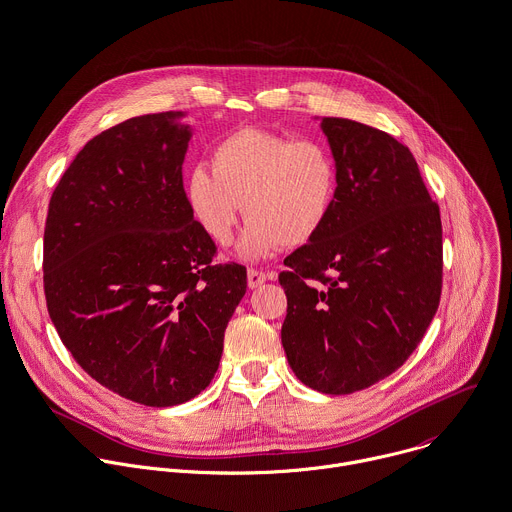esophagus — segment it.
Listing matches in <instances>:
<instances>
[{
	"label": "esophagus",
	"mask_w": 512,
	"mask_h": 512,
	"mask_svg": "<svg viewBox=\"0 0 512 512\" xmlns=\"http://www.w3.org/2000/svg\"><path fill=\"white\" fill-rule=\"evenodd\" d=\"M267 279H269V273H265V271H259V269H249V271H247V285H249L251 289L263 285Z\"/></svg>",
	"instance_id": "34e87169"
}]
</instances>
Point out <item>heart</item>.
<instances>
[{
  "label": "heart",
  "mask_w": 512,
  "mask_h": 512,
  "mask_svg": "<svg viewBox=\"0 0 512 512\" xmlns=\"http://www.w3.org/2000/svg\"><path fill=\"white\" fill-rule=\"evenodd\" d=\"M185 197L201 229L227 245L245 209L241 239L247 257H263L281 245L309 243L325 227L337 197V163L315 139L245 127L211 151V169L195 165Z\"/></svg>",
  "instance_id": "heart-1"
}]
</instances>
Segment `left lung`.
Instances as JSON below:
<instances>
[{
  "label": "left lung",
  "mask_w": 512,
  "mask_h": 512,
  "mask_svg": "<svg viewBox=\"0 0 512 512\" xmlns=\"http://www.w3.org/2000/svg\"><path fill=\"white\" fill-rule=\"evenodd\" d=\"M333 211L285 257L281 341L301 383L327 395L395 373L431 325L443 289V225L407 145L371 125L325 117Z\"/></svg>",
  "instance_id": "obj_1"
}]
</instances>
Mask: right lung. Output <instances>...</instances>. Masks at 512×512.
<instances>
[{
  "label": "right lung",
  "instance_id": "add662e5",
  "mask_svg": "<svg viewBox=\"0 0 512 512\" xmlns=\"http://www.w3.org/2000/svg\"><path fill=\"white\" fill-rule=\"evenodd\" d=\"M181 113L121 121L75 155L43 231L47 313L77 365L145 407H173L213 379L247 269L215 263L195 221Z\"/></svg>",
  "mask_w": 512,
  "mask_h": 512
}]
</instances>
